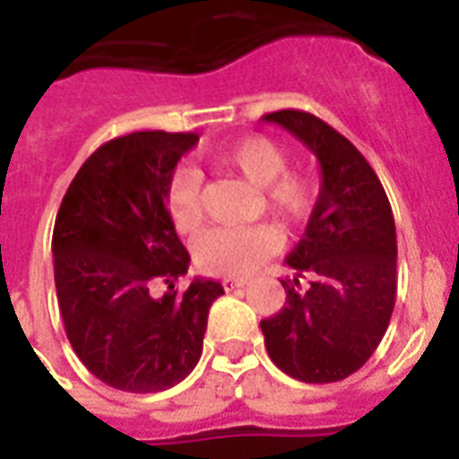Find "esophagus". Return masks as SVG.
I'll list each match as a JSON object with an SVG mask.
<instances>
[{
	"label": "esophagus",
	"instance_id": "1",
	"mask_svg": "<svg viewBox=\"0 0 459 459\" xmlns=\"http://www.w3.org/2000/svg\"><path fill=\"white\" fill-rule=\"evenodd\" d=\"M221 285H223V290H236V288H243V285H248V280L246 278H223L221 280Z\"/></svg>",
	"mask_w": 459,
	"mask_h": 459
}]
</instances>
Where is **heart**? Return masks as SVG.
Masks as SVG:
<instances>
[{"instance_id": "b5f03b06", "label": "heart", "mask_w": 459, "mask_h": 459, "mask_svg": "<svg viewBox=\"0 0 459 459\" xmlns=\"http://www.w3.org/2000/svg\"><path fill=\"white\" fill-rule=\"evenodd\" d=\"M211 161L243 174L280 221L298 223L315 204V184L307 174L288 167V150L265 134H248L211 152ZM167 213L179 233H191L201 223V181L196 171L179 169L167 184ZM280 248V233L270 223L216 226L194 243L199 268L216 275H246Z\"/></svg>"}]
</instances>
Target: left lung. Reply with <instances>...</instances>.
Listing matches in <instances>:
<instances>
[{"mask_svg":"<svg viewBox=\"0 0 459 459\" xmlns=\"http://www.w3.org/2000/svg\"><path fill=\"white\" fill-rule=\"evenodd\" d=\"M295 134L319 161L322 186L288 265L312 275L285 282V307L263 319L280 371L332 384L359 371L384 339L395 305V221L381 181L344 134L302 110L263 115Z\"/></svg>","mask_w":459,"mask_h":459,"instance_id":"obj_1","label":"left lung"}]
</instances>
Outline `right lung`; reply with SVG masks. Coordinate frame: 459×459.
<instances>
[{"mask_svg":"<svg viewBox=\"0 0 459 459\" xmlns=\"http://www.w3.org/2000/svg\"><path fill=\"white\" fill-rule=\"evenodd\" d=\"M194 132H132L85 160L54 226V275L65 337L85 368L130 394H157L199 364L221 282L194 278L167 213V184ZM170 285L161 299L151 290Z\"/></svg>","mask_w":459,"mask_h":459,"instance_id":"right-lung-1","label":"right lung"}]
</instances>
